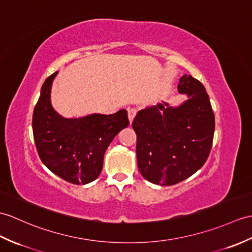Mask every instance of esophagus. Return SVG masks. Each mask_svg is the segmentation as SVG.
<instances>
[{
	"label": "esophagus",
	"instance_id": "34e87169",
	"mask_svg": "<svg viewBox=\"0 0 252 252\" xmlns=\"http://www.w3.org/2000/svg\"><path fill=\"white\" fill-rule=\"evenodd\" d=\"M136 113H137V110L135 108H128L127 109V116H128V120H130V124H132L134 117L136 116Z\"/></svg>",
	"mask_w": 252,
	"mask_h": 252
}]
</instances>
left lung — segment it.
<instances>
[{"mask_svg":"<svg viewBox=\"0 0 252 252\" xmlns=\"http://www.w3.org/2000/svg\"><path fill=\"white\" fill-rule=\"evenodd\" d=\"M178 92L188 99L177 107L165 102L139 110L136 133L140 174L156 185L173 186L190 177L207 160L215 132V115L205 87L184 75Z\"/></svg>","mask_w":252,"mask_h":252,"instance_id":"left-lung-1","label":"left lung"}]
</instances>
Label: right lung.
Returning a JSON list of instances; mask_svg holds the SVG:
<instances>
[{
  "label": "right lung",
  "instance_id": "obj_1",
  "mask_svg": "<svg viewBox=\"0 0 252 252\" xmlns=\"http://www.w3.org/2000/svg\"><path fill=\"white\" fill-rule=\"evenodd\" d=\"M57 74L45 80L34 107L35 146L49 171L71 184L86 185L101 174L105 151L130 122L126 109L113 115L64 118L52 108L50 102L51 85Z\"/></svg>",
  "mask_w": 252,
  "mask_h": 252
}]
</instances>
